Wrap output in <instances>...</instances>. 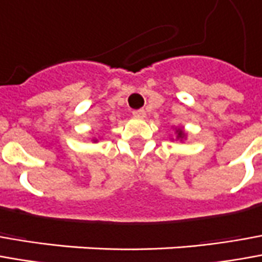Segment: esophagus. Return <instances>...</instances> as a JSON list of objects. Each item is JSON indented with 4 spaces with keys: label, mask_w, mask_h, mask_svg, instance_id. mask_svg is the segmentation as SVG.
<instances>
[{
    "label": "esophagus",
    "mask_w": 262,
    "mask_h": 262,
    "mask_svg": "<svg viewBox=\"0 0 262 262\" xmlns=\"http://www.w3.org/2000/svg\"><path fill=\"white\" fill-rule=\"evenodd\" d=\"M133 115H134L135 118H145L147 113L144 110H135V111H133Z\"/></svg>",
    "instance_id": "34e87169"
}]
</instances>
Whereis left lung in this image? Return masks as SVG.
Wrapping results in <instances>:
<instances>
[{
    "label": "left lung",
    "mask_w": 262,
    "mask_h": 262,
    "mask_svg": "<svg viewBox=\"0 0 262 262\" xmlns=\"http://www.w3.org/2000/svg\"><path fill=\"white\" fill-rule=\"evenodd\" d=\"M176 140H180V141H183V140H185L187 138V133L184 131L183 128H176ZM174 140V138H172Z\"/></svg>",
    "instance_id": "8db88e82"
}]
</instances>
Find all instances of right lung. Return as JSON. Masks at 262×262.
Here are the masks:
<instances>
[{"label":"right lung","mask_w":262,"mask_h":262,"mask_svg":"<svg viewBox=\"0 0 262 262\" xmlns=\"http://www.w3.org/2000/svg\"><path fill=\"white\" fill-rule=\"evenodd\" d=\"M98 141V140H97V138H93V142H97Z\"/></svg>","instance_id":"right-lung-1"}]
</instances>
